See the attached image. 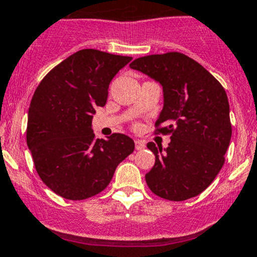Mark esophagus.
<instances>
[{"label":"esophagus","mask_w":257,"mask_h":257,"mask_svg":"<svg viewBox=\"0 0 257 257\" xmlns=\"http://www.w3.org/2000/svg\"><path fill=\"white\" fill-rule=\"evenodd\" d=\"M145 148V143L142 142V140H136V149L137 150H142Z\"/></svg>","instance_id":"obj_1"}]
</instances>
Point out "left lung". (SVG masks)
<instances>
[{
    "mask_svg": "<svg viewBox=\"0 0 257 257\" xmlns=\"http://www.w3.org/2000/svg\"><path fill=\"white\" fill-rule=\"evenodd\" d=\"M129 66L163 86L164 107L155 125L159 133L171 134L166 149L148 144L155 155L145 175L148 186L169 201L198 196L219 174L230 143L225 90L201 64L177 51L143 56Z\"/></svg>",
    "mask_w": 257,
    "mask_h": 257,
    "instance_id": "obj_1",
    "label": "left lung"
}]
</instances>
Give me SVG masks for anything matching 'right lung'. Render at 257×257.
Returning a JSON list of instances; mask_svg holds the SVG:
<instances>
[{
	"label": "right lung",
	"mask_w": 257,
	"mask_h": 257,
	"mask_svg": "<svg viewBox=\"0 0 257 257\" xmlns=\"http://www.w3.org/2000/svg\"><path fill=\"white\" fill-rule=\"evenodd\" d=\"M131 56L96 49L72 54L42 80L32 98L27 145L43 182L71 201L96 196L134 151V142L114 133L96 139L92 118L107 102L108 87Z\"/></svg>",
	"instance_id": "add662e5"
}]
</instances>
